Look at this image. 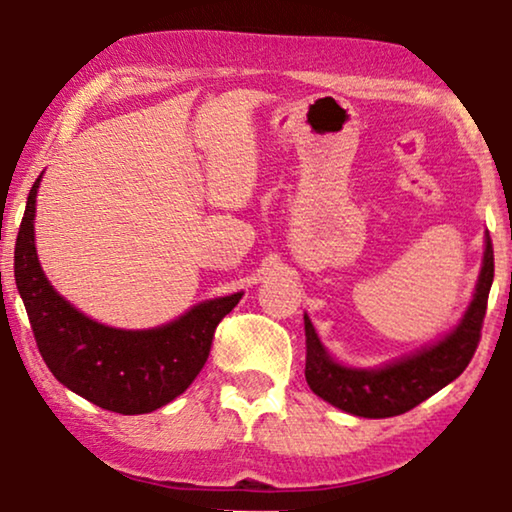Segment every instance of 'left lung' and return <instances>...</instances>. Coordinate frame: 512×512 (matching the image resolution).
<instances>
[{
    "label": "left lung",
    "instance_id": "obj_1",
    "mask_svg": "<svg viewBox=\"0 0 512 512\" xmlns=\"http://www.w3.org/2000/svg\"><path fill=\"white\" fill-rule=\"evenodd\" d=\"M494 279V249L485 238V258L476 295L462 323L439 344L422 348L416 355L392 362L381 369H348L337 365L318 339L314 325L305 316L309 388L337 409L360 418H392L411 411L434 392L446 388L469 367L480 344V330L487 311V298Z\"/></svg>",
    "mask_w": 512,
    "mask_h": 512
}]
</instances>
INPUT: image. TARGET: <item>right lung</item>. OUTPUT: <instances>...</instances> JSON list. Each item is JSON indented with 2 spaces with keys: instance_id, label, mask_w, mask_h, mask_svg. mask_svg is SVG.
Instances as JSON below:
<instances>
[{
  "instance_id": "add662e5",
  "label": "right lung",
  "mask_w": 512,
  "mask_h": 512,
  "mask_svg": "<svg viewBox=\"0 0 512 512\" xmlns=\"http://www.w3.org/2000/svg\"><path fill=\"white\" fill-rule=\"evenodd\" d=\"M36 177L27 196L16 256V284L43 362L59 383L87 402L122 416L150 413L173 402L210 355L214 330L242 293L207 300L154 330H115L80 314L43 274L34 247Z\"/></svg>"
}]
</instances>
